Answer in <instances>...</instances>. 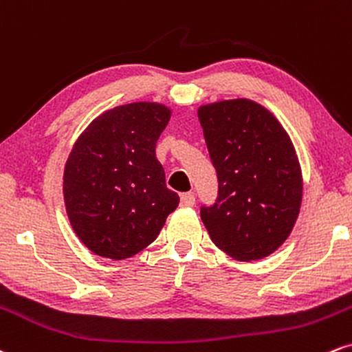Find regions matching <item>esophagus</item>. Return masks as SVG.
Listing matches in <instances>:
<instances>
[{"mask_svg":"<svg viewBox=\"0 0 352 352\" xmlns=\"http://www.w3.org/2000/svg\"><path fill=\"white\" fill-rule=\"evenodd\" d=\"M194 202H196V196H194V192L181 194V206H184V208H191V206H194Z\"/></svg>","mask_w":352,"mask_h":352,"instance_id":"esophagus-1","label":"esophagus"}]
</instances>
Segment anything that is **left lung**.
<instances>
[{
    "label": "left lung",
    "instance_id": "obj_1",
    "mask_svg": "<svg viewBox=\"0 0 352 352\" xmlns=\"http://www.w3.org/2000/svg\"><path fill=\"white\" fill-rule=\"evenodd\" d=\"M219 179V197L201 208L212 242L241 262L268 257L287 241L303 199V175L290 135L250 98L197 109Z\"/></svg>",
    "mask_w": 352,
    "mask_h": 352
}]
</instances>
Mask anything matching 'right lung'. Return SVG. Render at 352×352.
<instances>
[{
	"label": "right lung",
	"mask_w": 352,
	"mask_h": 352,
	"mask_svg": "<svg viewBox=\"0 0 352 352\" xmlns=\"http://www.w3.org/2000/svg\"><path fill=\"white\" fill-rule=\"evenodd\" d=\"M171 113L158 102L113 107L74 143L62 177L65 212L98 257L125 260L146 249L179 204L155 155Z\"/></svg>",
	"instance_id": "obj_1"
}]
</instances>
